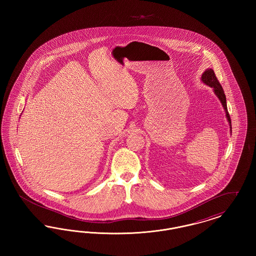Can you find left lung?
<instances>
[{"label":"left lung","instance_id":"left-lung-1","mask_svg":"<svg viewBox=\"0 0 256 256\" xmlns=\"http://www.w3.org/2000/svg\"><path fill=\"white\" fill-rule=\"evenodd\" d=\"M202 80L207 84V86L212 87L214 89V92L215 94L217 95V97L219 98L224 108L226 110V118H228V121L230 124V128H232V120H230V113L228 111V106H226V95H224V89L222 86L220 84L219 80L216 76V74L214 73V71L212 69H208L204 73L202 74Z\"/></svg>","mask_w":256,"mask_h":256}]
</instances>
